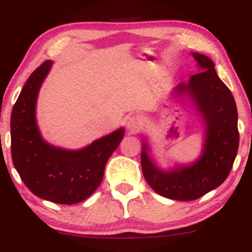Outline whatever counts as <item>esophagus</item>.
<instances>
[{
  "label": "esophagus",
  "mask_w": 252,
  "mask_h": 252,
  "mask_svg": "<svg viewBox=\"0 0 252 252\" xmlns=\"http://www.w3.org/2000/svg\"><path fill=\"white\" fill-rule=\"evenodd\" d=\"M126 126L131 132L138 131L141 128V120L137 116H132L128 120V123H126Z\"/></svg>",
  "instance_id": "esophagus-1"
}]
</instances>
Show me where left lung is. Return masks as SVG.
Masks as SVG:
<instances>
[{
  "instance_id": "left-lung-1",
  "label": "left lung",
  "mask_w": 252,
  "mask_h": 252,
  "mask_svg": "<svg viewBox=\"0 0 252 252\" xmlns=\"http://www.w3.org/2000/svg\"><path fill=\"white\" fill-rule=\"evenodd\" d=\"M201 72L173 89L172 97L187 99L204 124L201 154L194 162L176 163L162 169L143 140L141 164L146 181L158 194L173 200H195L220 186L238 152V114L235 98L221 82L209 57L192 53Z\"/></svg>"
}]
</instances>
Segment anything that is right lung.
I'll return each mask as SVG.
<instances>
[{
	"label": "right lung",
	"mask_w": 252,
	"mask_h": 252,
	"mask_svg": "<svg viewBox=\"0 0 252 252\" xmlns=\"http://www.w3.org/2000/svg\"><path fill=\"white\" fill-rule=\"evenodd\" d=\"M53 62L46 60L21 90L10 117L11 158L22 181L45 200L72 205L88 199L103 180L104 169L124 136V128L103 136L82 149L52 146L36 122V100Z\"/></svg>",
	"instance_id": "add662e5"
}]
</instances>
